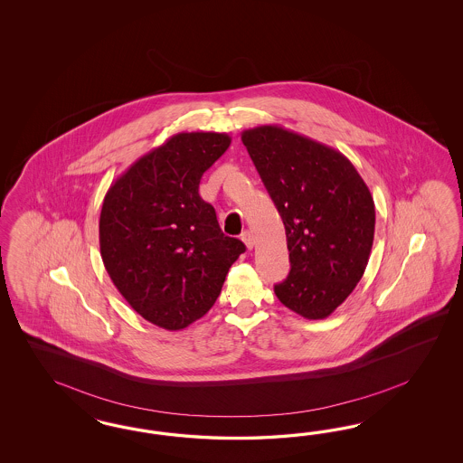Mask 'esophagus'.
Wrapping results in <instances>:
<instances>
[{
	"label": "esophagus",
	"instance_id": "esophagus-1",
	"mask_svg": "<svg viewBox=\"0 0 463 463\" xmlns=\"http://www.w3.org/2000/svg\"><path fill=\"white\" fill-rule=\"evenodd\" d=\"M241 239H242V242L246 244V248H248V250H252V246H254V239H252L251 231H244V232L241 234Z\"/></svg>",
	"mask_w": 463,
	"mask_h": 463
}]
</instances>
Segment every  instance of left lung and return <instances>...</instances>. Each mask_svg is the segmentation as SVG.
<instances>
[{
  "instance_id": "obj_1",
  "label": "left lung",
  "mask_w": 463,
  "mask_h": 463,
  "mask_svg": "<svg viewBox=\"0 0 463 463\" xmlns=\"http://www.w3.org/2000/svg\"><path fill=\"white\" fill-rule=\"evenodd\" d=\"M287 234L290 273L275 285L285 307L326 319L362 280L375 234V203L350 159L280 126L241 134Z\"/></svg>"
}]
</instances>
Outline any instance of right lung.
<instances>
[{"mask_svg": "<svg viewBox=\"0 0 463 463\" xmlns=\"http://www.w3.org/2000/svg\"><path fill=\"white\" fill-rule=\"evenodd\" d=\"M229 146L221 132L175 134L130 165L103 198V265L130 307L157 327L180 331L203 317L246 251L198 195L203 173Z\"/></svg>", "mask_w": 463, "mask_h": 463, "instance_id": "1", "label": "right lung"}]
</instances>
